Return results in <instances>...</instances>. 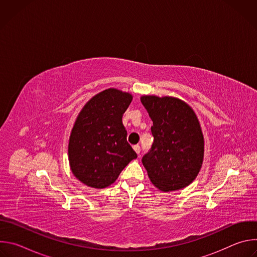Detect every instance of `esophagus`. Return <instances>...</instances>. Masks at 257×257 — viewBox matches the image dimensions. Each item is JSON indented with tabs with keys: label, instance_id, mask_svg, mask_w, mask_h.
Returning a JSON list of instances; mask_svg holds the SVG:
<instances>
[{
	"label": "esophagus",
	"instance_id": "obj_1",
	"mask_svg": "<svg viewBox=\"0 0 257 257\" xmlns=\"http://www.w3.org/2000/svg\"><path fill=\"white\" fill-rule=\"evenodd\" d=\"M133 149H134V151L137 153V155L140 157V151H141L140 146H139L138 144H136V145H134V146H133Z\"/></svg>",
	"mask_w": 257,
	"mask_h": 257
}]
</instances>
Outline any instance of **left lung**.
<instances>
[{
    "label": "left lung",
    "mask_w": 257,
    "mask_h": 257,
    "mask_svg": "<svg viewBox=\"0 0 257 257\" xmlns=\"http://www.w3.org/2000/svg\"><path fill=\"white\" fill-rule=\"evenodd\" d=\"M154 125V143L142 164L162 191L179 190L196 178L203 161V136L193 109L181 99L144 95Z\"/></svg>",
    "instance_id": "8db88e82"
}]
</instances>
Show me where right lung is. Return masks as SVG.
Masks as SVG:
<instances>
[{"instance_id":"right-lung-1","label":"right lung","mask_w":257,"mask_h":257,"mask_svg":"<svg viewBox=\"0 0 257 257\" xmlns=\"http://www.w3.org/2000/svg\"><path fill=\"white\" fill-rule=\"evenodd\" d=\"M131 100V94L109 88L93 96L80 112L68 154L72 173L85 185L107 187L137 158L122 122Z\"/></svg>"}]
</instances>
